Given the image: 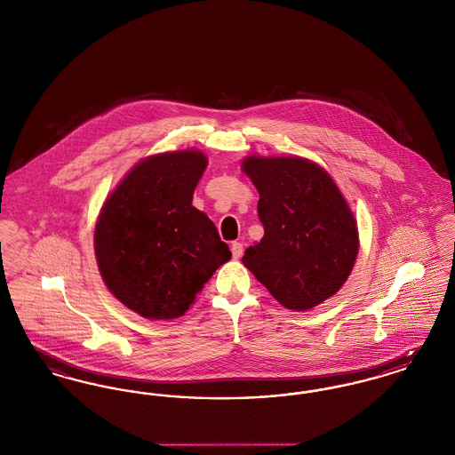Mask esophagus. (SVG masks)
<instances>
[{
	"instance_id": "esophagus-1",
	"label": "esophagus",
	"mask_w": 455,
	"mask_h": 455,
	"mask_svg": "<svg viewBox=\"0 0 455 455\" xmlns=\"http://www.w3.org/2000/svg\"><path fill=\"white\" fill-rule=\"evenodd\" d=\"M230 249H232V256H234V259H240V258H242L243 245H242L240 242H234V243L230 245Z\"/></svg>"
}]
</instances>
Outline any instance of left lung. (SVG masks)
<instances>
[{"mask_svg":"<svg viewBox=\"0 0 455 455\" xmlns=\"http://www.w3.org/2000/svg\"><path fill=\"white\" fill-rule=\"evenodd\" d=\"M259 193L264 227L245 249L243 266L284 308L303 312L347 283L360 249L358 225L334 179L319 164L293 155L242 160Z\"/></svg>","mask_w":455,"mask_h":455,"instance_id":"obj_1","label":"left lung"}]
</instances>
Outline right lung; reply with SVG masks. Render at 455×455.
I'll use <instances>...</instances> for the list:
<instances>
[{"instance_id":"obj_1","label":"right lung","mask_w":455,"mask_h":455,"mask_svg":"<svg viewBox=\"0 0 455 455\" xmlns=\"http://www.w3.org/2000/svg\"><path fill=\"white\" fill-rule=\"evenodd\" d=\"M208 167L196 148L138 162L104 201L93 247L108 291L150 321L184 315L232 258L215 223L193 206Z\"/></svg>"}]
</instances>
